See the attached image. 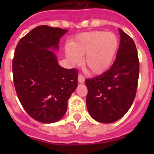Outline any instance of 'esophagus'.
Segmentation results:
<instances>
[{
  "label": "esophagus",
  "mask_w": 154,
  "mask_h": 154,
  "mask_svg": "<svg viewBox=\"0 0 154 154\" xmlns=\"http://www.w3.org/2000/svg\"><path fill=\"white\" fill-rule=\"evenodd\" d=\"M78 81H79V82H80V83H83L84 82H85V77H84V76L81 74L79 75Z\"/></svg>",
  "instance_id": "esophagus-1"
}]
</instances>
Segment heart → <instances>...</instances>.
<instances>
[{"mask_svg":"<svg viewBox=\"0 0 154 154\" xmlns=\"http://www.w3.org/2000/svg\"><path fill=\"white\" fill-rule=\"evenodd\" d=\"M118 38L112 32L94 31L79 34L65 48L72 65H78L84 57V65L92 74H101L112 64L118 49Z\"/></svg>","mask_w":154,"mask_h":154,"instance_id":"1","label":"heart"}]
</instances>
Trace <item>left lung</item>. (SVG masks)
Wrapping results in <instances>:
<instances>
[{
  "label": "left lung",
  "instance_id": "1",
  "mask_svg": "<svg viewBox=\"0 0 154 154\" xmlns=\"http://www.w3.org/2000/svg\"><path fill=\"white\" fill-rule=\"evenodd\" d=\"M120 44L109 69L86 79V106L90 116L99 123H110L123 117L135 99L140 62L133 39L119 28Z\"/></svg>",
  "mask_w": 154,
  "mask_h": 154
}]
</instances>
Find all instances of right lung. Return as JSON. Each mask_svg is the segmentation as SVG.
Returning <instances> with one entry per match:
<instances>
[{
	"instance_id": "right-lung-1",
	"label": "right lung",
	"mask_w": 154,
	"mask_h": 154,
	"mask_svg": "<svg viewBox=\"0 0 154 154\" xmlns=\"http://www.w3.org/2000/svg\"><path fill=\"white\" fill-rule=\"evenodd\" d=\"M68 30L41 25L17 43L12 62L19 101L35 120L52 123L66 112L68 100L78 85V70L58 65L55 52Z\"/></svg>"
}]
</instances>
